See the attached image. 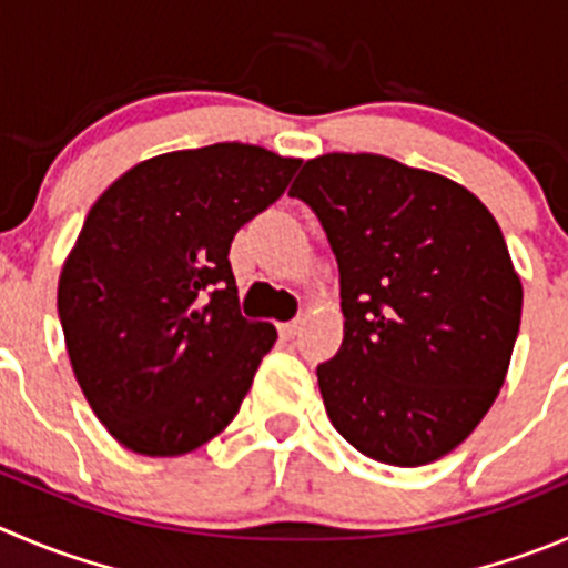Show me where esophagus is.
I'll list each match as a JSON object with an SVG mask.
<instances>
[{
  "label": "esophagus",
  "mask_w": 568,
  "mask_h": 568,
  "mask_svg": "<svg viewBox=\"0 0 568 568\" xmlns=\"http://www.w3.org/2000/svg\"><path fill=\"white\" fill-rule=\"evenodd\" d=\"M278 332H281V337L284 339H293L295 334L301 332V321H290V323H281L278 326Z\"/></svg>",
  "instance_id": "1"
}]
</instances>
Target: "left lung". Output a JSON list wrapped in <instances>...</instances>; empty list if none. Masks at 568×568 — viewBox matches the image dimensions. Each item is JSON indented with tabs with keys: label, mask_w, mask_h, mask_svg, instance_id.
Listing matches in <instances>:
<instances>
[{
	"label": "left lung",
	"mask_w": 568,
	"mask_h": 568,
	"mask_svg": "<svg viewBox=\"0 0 568 568\" xmlns=\"http://www.w3.org/2000/svg\"><path fill=\"white\" fill-rule=\"evenodd\" d=\"M290 194L339 267L343 345L317 365L328 420L371 460H440L496 402L518 337L499 223L460 183L374 153L317 155Z\"/></svg>",
	"instance_id": "1"
}]
</instances>
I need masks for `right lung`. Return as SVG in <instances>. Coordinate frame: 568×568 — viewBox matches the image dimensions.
Here are the masks:
<instances>
[{
    "instance_id": "1",
    "label": "right lung",
    "mask_w": 568,
    "mask_h": 568,
    "mask_svg": "<svg viewBox=\"0 0 568 568\" xmlns=\"http://www.w3.org/2000/svg\"><path fill=\"white\" fill-rule=\"evenodd\" d=\"M301 159L223 142L142 161L97 197L58 281L74 379L125 449L194 452L240 413L275 328L240 312L234 234Z\"/></svg>"
}]
</instances>
